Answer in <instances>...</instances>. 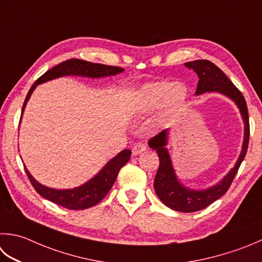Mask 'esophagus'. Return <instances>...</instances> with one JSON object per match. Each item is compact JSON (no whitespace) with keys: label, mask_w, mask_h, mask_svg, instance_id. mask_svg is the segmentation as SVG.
Wrapping results in <instances>:
<instances>
[{"label":"esophagus","mask_w":262,"mask_h":262,"mask_svg":"<svg viewBox=\"0 0 262 262\" xmlns=\"http://www.w3.org/2000/svg\"><path fill=\"white\" fill-rule=\"evenodd\" d=\"M145 150H146V146L144 144L138 143V144H135L134 146H133L132 153H133V156H138V155H141L142 152H144Z\"/></svg>","instance_id":"34e87169"}]
</instances>
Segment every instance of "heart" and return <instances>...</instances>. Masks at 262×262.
<instances>
[{"label":"heart","instance_id":"b5f03b06","mask_svg":"<svg viewBox=\"0 0 262 262\" xmlns=\"http://www.w3.org/2000/svg\"><path fill=\"white\" fill-rule=\"evenodd\" d=\"M186 96L187 89L183 83L153 81L143 85L136 92L134 107L140 114H148L162 104V117H169L179 109Z\"/></svg>","mask_w":262,"mask_h":262}]
</instances>
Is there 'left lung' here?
Masks as SVG:
<instances>
[{
    "instance_id": "obj_1",
    "label": "left lung",
    "mask_w": 262,
    "mask_h": 262,
    "mask_svg": "<svg viewBox=\"0 0 262 262\" xmlns=\"http://www.w3.org/2000/svg\"><path fill=\"white\" fill-rule=\"evenodd\" d=\"M185 66L189 69H193L199 76L195 95H201L207 93V92H217V93L226 95L236 103L244 121V141L242 151H241L238 160L235 163L234 168L217 185L207 189H200V191L199 189L187 188L178 181L175 170L172 168L170 156H169L166 148L168 129L159 133L158 135L150 138V141H148V146L153 150H157L159 160H160V165H159L155 178V184H153L158 198L168 208L176 210V211L194 212L207 208L228 191L241 163L247 155L250 138V124L247 102H245L243 94L216 64L209 60H195L186 62Z\"/></svg>"
}]
</instances>
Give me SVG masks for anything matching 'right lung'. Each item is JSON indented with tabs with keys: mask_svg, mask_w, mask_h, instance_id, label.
I'll return each instance as SVG.
<instances>
[{
	"mask_svg": "<svg viewBox=\"0 0 262 262\" xmlns=\"http://www.w3.org/2000/svg\"><path fill=\"white\" fill-rule=\"evenodd\" d=\"M122 71H124V69L119 68V67L93 63L79 59H69L67 61H63V62L53 67L52 69L46 71V73L40 76L33 84V86L30 87L28 94L26 96V100L24 102L21 117L24 114L25 106L27 104V101L29 100L30 95H32L34 90L36 89V86L45 83V81L69 75L91 77V78H100V77L115 76L117 74L122 73ZM130 155V150H124L120 153H118V155L114 159H111V160L107 162L93 178L83 184V185L75 187L73 189H54L46 187L42 185V184H39L32 175H30V172L27 170V168H26L25 165L24 167L33 187L40 196H43L46 200H49V201L55 204H59V206L67 209L83 210L93 207L103 200L107 192L110 191L112 185L115 184L118 172H119L120 169L129 161Z\"/></svg>",
	"mask_w": 262,
	"mask_h": 262,
	"instance_id": "obj_1",
	"label": "right lung"
}]
</instances>
